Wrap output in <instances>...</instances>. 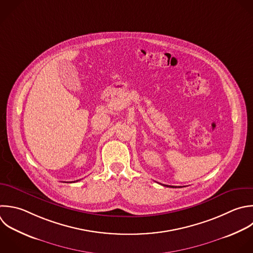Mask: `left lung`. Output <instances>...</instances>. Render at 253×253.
<instances>
[{"mask_svg": "<svg viewBox=\"0 0 253 253\" xmlns=\"http://www.w3.org/2000/svg\"><path fill=\"white\" fill-rule=\"evenodd\" d=\"M167 187H168V186H167Z\"/></svg>", "mask_w": 253, "mask_h": 253, "instance_id": "obj_1", "label": "left lung"}]
</instances>
